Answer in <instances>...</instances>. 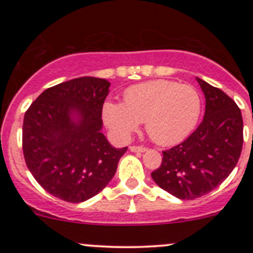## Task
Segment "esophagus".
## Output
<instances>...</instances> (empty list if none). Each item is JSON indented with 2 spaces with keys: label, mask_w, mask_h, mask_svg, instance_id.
I'll list each match as a JSON object with an SVG mask.
<instances>
[{
  "label": "esophagus",
  "mask_w": 253,
  "mask_h": 253,
  "mask_svg": "<svg viewBox=\"0 0 253 253\" xmlns=\"http://www.w3.org/2000/svg\"><path fill=\"white\" fill-rule=\"evenodd\" d=\"M129 150L132 152H145L147 150V147L141 146V145H133V146L129 147Z\"/></svg>",
  "instance_id": "obj_1"
}]
</instances>
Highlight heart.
Instances as JSON below:
<instances>
[{
	"label": "heart",
	"instance_id": "b5f03b06",
	"mask_svg": "<svg viewBox=\"0 0 253 253\" xmlns=\"http://www.w3.org/2000/svg\"><path fill=\"white\" fill-rule=\"evenodd\" d=\"M124 103L107 101L102 117L117 138H129L145 121L147 134L161 145L182 141L195 128L201 114V98L189 84L156 80L130 86Z\"/></svg>",
	"mask_w": 253,
	"mask_h": 253
}]
</instances>
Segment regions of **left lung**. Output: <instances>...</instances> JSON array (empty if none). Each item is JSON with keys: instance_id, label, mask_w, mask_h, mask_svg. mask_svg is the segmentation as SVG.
<instances>
[{"instance_id": "obj_1", "label": "left lung", "mask_w": 253, "mask_h": 253, "mask_svg": "<svg viewBox=\"0 0 253 253\" xmlns=\"http://www.w3.org/2000/svg\"><path fill=\"white\" fill-rule=\"evenodd\" d=\"M206 97L205 118L181 144L163 151L151 173L162 189L181 200L211 193L236 168L243 149V118L237 103L222 90L197 78Z\"/></svg>"}]
</instances>
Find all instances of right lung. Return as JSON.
I'll list each match as a JSON object with an SVG mask.
<instances>
[{"label":"right lung","mask_w":253,"mask_h":253,"mask_svg":"<svg viewBox=\"0 0 253 253\" xmlns=\"http://www.w3.org/2000/svg\"><path fill=\"white\" fill-rule=\"evenodd\" d=\"M109 86L102 78H75L46 89L26 110V165L43 189L63 201L83 202L103 190L127 151L114 149L101 133Z\"/></svg>","instance_id":"obj_1"}]
</instances>
